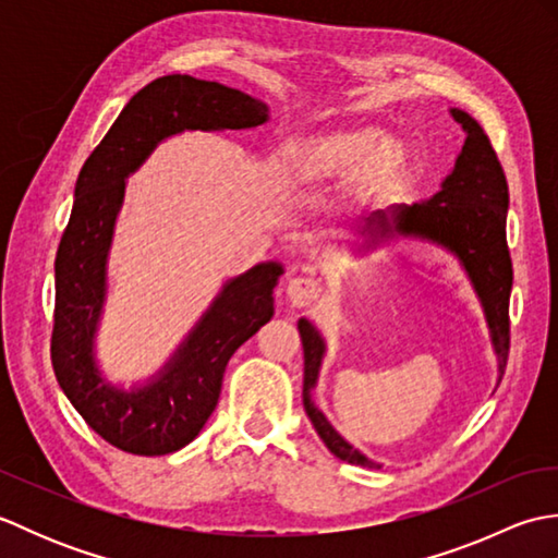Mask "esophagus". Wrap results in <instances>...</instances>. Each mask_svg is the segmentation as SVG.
<instances>
[{
	"label": "esophagus",
	"instance_id": "obj_1",
	"mask_svg": "<svg viewBox=\"0 0 558 558\" xmlns=\"http://www.w3.org/2000/svg\"><path fill=\"white\" fill-rule=\"evenodd\" d=\"M318 294H322V286L314 278H292L288 282V300L294 306H310L314 300H318Z\"/></svg>",
	"mask_w": 558,
	"mask_h": 558
}]
</instances>
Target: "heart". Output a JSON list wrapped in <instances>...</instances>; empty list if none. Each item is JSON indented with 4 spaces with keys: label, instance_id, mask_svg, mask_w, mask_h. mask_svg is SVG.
Segmentation results:
<instances>
[{
    "label": "heart",
    "instance_id": "heart-1",
    "mask_svg": "<svg viewBox=\"0 0 558 558\" xmlns=\"http://www.w3.org/2000/svg\"><path fill=\"white\" fill-rule=\"evenodd\" d=\"M298 165L306 177H345L360 170L372 186L396 184L408 168V156L396 141H384L378 129H342L316 136L300 148Z\"/></svg>",
    "mask_w": 558,
    "mask_h": 558
}]
</instances>
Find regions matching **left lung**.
Instances as JSON below:
<instances>
[{"label":"left lung","instance_id":"obj_1","mask_svg":"<svg viewBox=\"0 0 558 558\" xmlns=\"http://www.w3.org/2000/svg\"><path fill=\"white\" fill-rule=\"evenodd\" d=\"M450 114L465 132V146L460 150L453 172L444 180L441 192L412 206L393 204L374 210L366 218V248L393 236H417L458 256L487 314L492 345L499 357V374L504 376L508 348H511L508 300L513 288V264L506 244L508 184L492 141L477 120L458 108L450 110ZM298 328L304 348L302 400L314 429L336 458L362 468H381L350 446L330 426L326 414L314 405L312 390L318 381L326 345L322 333L306 318H300Z\"/></svg>","mask_w":558,"mask_h":558}]
</instances>
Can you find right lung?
Instances as JSON below:
<instances>
[{
	"instance_id": "obj_1",
	"label": "right lung",
	"mask_w": 558,
	"mask_h": 558,
	"mask_svg": "<svg viewBox=\"0 0 558 558\" xmlns=\"http://www.w3.org/2000/svg\"><path fill=\"white\" fill-rule=\"evenodd\" d=\"M268 105L216 81L170 74L150 81L117 117L83 162L74 208L54 260L52 366L71 405L96 434L134 456H165L194 441L216 410L234 350L272 316L276 260L232 278L170 362L146 386L117 388L102 378L93 340L105 302V264L126 177L162 138L182 132L252 129Z\"/></svg>"
}]
</instances>
